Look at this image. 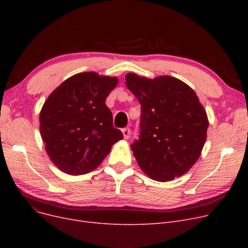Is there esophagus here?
Here are the masks:
<instances>
[{
	"label": "esophagus",
	"mask_w": 248,
	"mask_h": 248,
	"mask_svg": "<svg viewBox=\"0 0 248 248\" xmlns=\"http://www.w3.org/2000/svg\"><path fill=\"white\" fill-rule=\"evenodd\" d=\"M123 134H124V138L125 140L129 139V137H131V134H132L131 128H129V127L123 128Z\"/></svg>",
	"instance_id": "obj_1"
}]
</instances>
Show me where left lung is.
Instances as JSON below:
<instances>
[{"mask_svg": "<svg viewBox=\"0 0 248 248\" xmlns=\"http://www.w3.org/2000/svg\"><path fill=\"white\" fill-rule=\"evenodd\" d=\"M125 83L140 103V132L131 148L141 170L160 182L187 173L200 157L209 125L196 93L171 76L128 73Z\"/></svg>", "mask_w": 248, "mask_h": 248, "instance_id": "obj_1", "label": "left lung"}]
</instances>
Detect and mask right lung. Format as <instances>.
Masks as SVG:
<instances>
[{"label":"right lung","mask_w":248,"mask_h":248,"mask_svg":"<svg viewBox=\"0 0 248 248\" xmlns=\"http://www.w3.org/2000/svg\"><path fill=\"white\" fill-rule=\"evenodd\" d=\"M117 78L95 72L73 75L52 93L40 112L45 150L60 170L82 175L97 168L124 138L106 99Z\"/></svg>","instance_id":"obj_1"}]
</instances>
